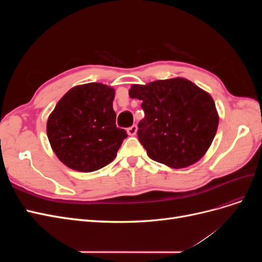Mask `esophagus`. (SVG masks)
I'll return each instance as SVG.
<instances>
[{"instance_id":"obj_1","label":"esophagus","mask_w":262,"mask_h":262,"mask_svg":"<svg viewBox=\"0 0 262 262\" xmlns=\"http://www.w3.org/2000/svg\"><path fill=\"white\" fill-rule=\"evenodd\" d=\"M137 131H138V126L134 124V125H132V126H130V128L126 130V132H128V134L129 136H136L137 134Z\"/></svg>"}]
</instances>
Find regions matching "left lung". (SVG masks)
Listing matches in <instances>:
<instances>
[{
    "label": "left lung",
    "mask_w": 262,
    "mask_h": 262,
    "mask_svg": "<svg viewBox=\"0 0 262 262\" xmlns=\"http://www.w3.org/2000/svg\"><path fill=\"white\" fill-rule=\"evenodd\" d=\"M131 98L142 100L144 119L138 137L153 161L185 168L207 153L216 134L219 114L211 95L184 77L134 84Z\"/></svg>",
    "instance_id": "obj_1"
}]
</instances>
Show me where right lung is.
<instances>
[{
    "instance_id": "add662e5",
    "label": "right lung",
    "mask_w": 262,
    "mask_h": 262,
    "mask_svg": "<svg viewBox=\"0 0 262 262\" xmlns=\"http://www.w3.org/2000/svg\"><path fill=\"white\" fill-rule=\"evenodd\" d=\"M115 90L101 83L74 86L50 114L47 136L69 168L91 172L112 163L128 134L116 125Z\"/></svg>"
}]
</instances>
